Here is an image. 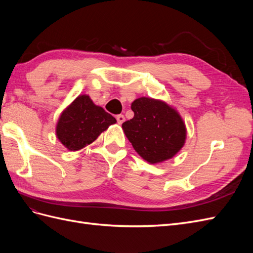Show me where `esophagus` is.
<instances>
[{
  "mask_svg": "<svg viewBox=\"0 0 253 253\" xmlns=\"http://www.w3.org/2000/svg\"><path fill=\"white\" fill-rule=\"evenodd\" d=\"M116 119H117L118 125H122V124H124V121H125V119H126V118H125L124 115H117Z\"/></svg>",
  "mask_w": 253,
  "mask_h": 253,
  "instance_id": "esophagus-1",
  "label": "esophagus"
}]
</instances>
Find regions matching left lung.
<instances>
[{
	"label": "left lung",
	"instance_id": "obj_1",
	"mask_svg": "<svg viewBox=\"0 0 253 253\" xmlns=\"http://www.w3.org/2000/svg\"><path fill=\"white\" fill-rule=\"evenodd\" d=\"M134 117L122 124L134 150L150 164L171 159L186 141L187 129L180 115L165 101L141 97L133 101Z\"/></svg>",
	"mask_w": 253,
	"mask_h": 253
}]
</instances>
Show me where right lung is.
I'll list each match as a JSON object with an SVG mask.
<instances>
[{
	"mask_svg": "<svg viewBox=\"0 0 253 253\" xmlns=\"http://www.w3.org/2000/svg\"><path fill=\"white\" fill-rule=\"evenodd\" d=\"M114 124L116 119L111 114L96 105L89 96L80 95L60 115L56 135L66 149L78 151Z\"/></svg>",
	"mask_w": 253,
	"mask_h": 253,
	"instance_id": "right-lung-1",
	"label": "right lung"
}]
</instances>
